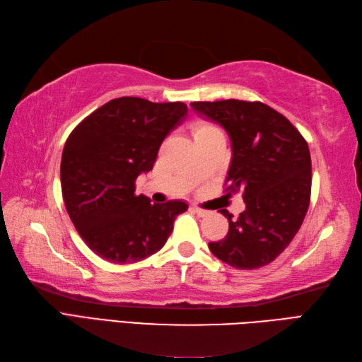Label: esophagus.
<instances>
[{
  "mask_svg": "<svg viewBox=\"0 0 362 362\" xmlns=\"http://www.w3.org/2000/svg\"><path fill=\"white\" fill-rule=\"evenodd\" d=\"M190 209H192V211H194L198 216H206V215H209V211H206V209L198 207V206H192Z\"/></svg>",
  "mask_w": 362,
  "mask_h": 362,
  "instance_id": "esophagus-1",
  "label": "esophagus"
}]
</instances>
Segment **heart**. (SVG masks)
Returning <instances> with one entry per match:
<instances>
[{
  "mask_svg": "<svg viewBox=\"0 0 362 362\" xmlns=\"http://www.w3.org/2000/svg\"><path fill=\"white\" fill-rule=\"evenodd\" d=\"M215 127H212L211 124H198L195 127V134H199V133H204V132H209V130H214Z\"/></svg>",
  "mask_w": 362,
  "mask_h": 362,
  "instance_id": "b5f03b06",
  "label": "heart"
}]
</instances>
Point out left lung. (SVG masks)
<instances>
[{
    "mask_svg": "<svg viewBox=\"0 0 362 362\" xmlns=\"http://www.w3.org/2000/svg\"><path fill=\"white\" fill-rule=\"evenodd\" d=\"M197 113L220 124L232 142L226 190H243L246 209L229 232L209 243L211 252L237 269H257L285 251L310 206L308 144L284 115L262 102H192Z\"/></svg>",
    "mask_w": 362,
    "mask_h": 362,
    "instance_id": "8db88e82",
    "label": "left lung"
}]
</instances>
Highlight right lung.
<instances>
[{
	"instance_id": "right-lung-1",
	"label": "right lung",
	"mask_w": 362,
	"mask_h": 362,
	"mask_svg": "<svg viewBox=\"0 0 362 362\" xmlns=\"http://www.w3.org/2000/svg\"><path fill=\"white\" fill-rule=\"evenodd\" d=\"M187 116L182 102L110 100L85 117L65 144L62 194L88 247L111 263H134L170 237L184 202L151 204L136 195V178L153 168L165 136Z\"/></svg>"
}]
</instances>
